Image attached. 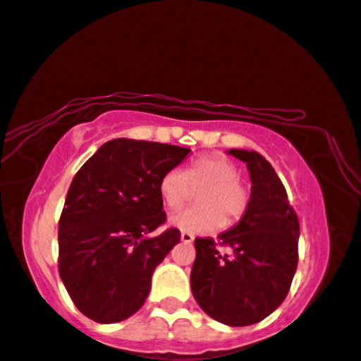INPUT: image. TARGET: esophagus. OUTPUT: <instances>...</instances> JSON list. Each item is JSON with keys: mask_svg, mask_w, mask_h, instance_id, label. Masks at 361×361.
<instances>
[{"mask_svg": "<svg viewBox=\"0 0 361 361\" xmlns=\"http://www.w3.org/2000/svg\"><path fill=\"white\" fill-rule=\"evenodd\" d=\"M192 240H195V235H192V233H190V232H181V242L191 243Z\"/></svg>", "mask_w": 361, "mask_h": 361, "instance_id": "esophagus-1", "label": "esophagus"}]
</instances>
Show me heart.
<instances>
[{
	"instance_id": "1",
	"label": "heart",
	"mask_w": 361,
	"mask_h": 361,
	"mask_svg": "<svg viewBox=\"0 0 361 361\" xmlns=\"http://www.w3.org/2000/svg\"><path fill=\"white\" fill-rule=\"evenodd\" d=\"M240 170L221 154H204L192 159L185 170H170L161 176L159 192L164 204L175 211L196 192L195 207L170 217V224L183 232L209 233L237 224L252 201V190Z\"/></svg>"
}]
</instances>
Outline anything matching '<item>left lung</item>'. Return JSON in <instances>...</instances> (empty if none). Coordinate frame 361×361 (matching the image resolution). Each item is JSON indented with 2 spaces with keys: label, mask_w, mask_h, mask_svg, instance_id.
I'll return each instance as SVG.
<instances>
[{
  "label": "left lung",
  "mask_w": 361,
  "mask_h": 361,
  "mask_svg": "<svg viewBox=\"0 0 361 361\" xmlns=\"http://www.w3.org/2000/svg\"><path fill=\"white\" fill-rule=\"evenodd\" d=\"M229 154L247 164L252 201L240 222L217 242L195 238L191 291L207 316L243 327L263 321L286 298L298 267L299 219L270 161L257 152Z\"/></svg>",
  "instance_id": "8db88e82"
}]
</instances>
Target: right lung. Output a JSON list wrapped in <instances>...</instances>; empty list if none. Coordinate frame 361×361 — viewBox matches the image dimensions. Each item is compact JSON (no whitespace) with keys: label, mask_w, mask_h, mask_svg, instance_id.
Masks as SVG:
<instances>
[{"label":"right lung","mask_w":361,"mask_h":361,"mask_svg":"<svg viewBox=\"0 0 361 361\" xmlns=\"http://www.w3.org/2000/svg\"><path fill=\"white\" fill-rule=\"evenodd\" d=\"M190 152L114 139L73 176L59 221V273L91 321L121 322L145 302L154 270L180 242L175 227L149 237L166 221L159 183Z\"/></svg>","instance_id":"obj_1"}]
</instances>
